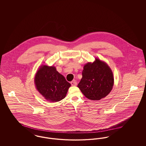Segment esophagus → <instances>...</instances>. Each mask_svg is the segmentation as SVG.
Instances as JSON below:
<instances>
[{
	"mask_svg": "<svg viewBox=\"0 0 146 146\" xmlns=\"http://www.w3.org/2000/svg\"><path fill=\"white\" fill-rule=\"evenodd\" d=\"M70 84H71V85H72V86H76V85H77V83H76L75 80H73V81L71 82Z\"/></svg>",
	"mask_w": 146,
	"mask_h": 146,
	"instance_id": "34e87169",
	"label": "esophagus"
}]
</instances>
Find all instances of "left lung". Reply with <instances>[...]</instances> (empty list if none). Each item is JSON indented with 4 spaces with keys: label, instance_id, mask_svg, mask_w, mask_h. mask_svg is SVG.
<instances>
[{
    "label": "left lung",
    "instance_id": "1",
    "mask_svg": "<svg viewBox=\"0 0 146 146\" xmlns=\"http://www.w3.org/2000/svg\"><path fill=\"white\" fill-rule=\"evenodd\" d=\"M82 78L78 87L88 99L98 101L107 96L114 85L113 74L106 63L96 58L84 66Z\"/></svg>",
    "mask_w": 146,
    "mask_h": 146
}]
</instances>
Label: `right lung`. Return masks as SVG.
<instances>
[{
  "label": "right lung",
  "mask_w": 146,
  "mask_h": 146,
  "mask_svg": "<svg viewBox=\"0 0 146 146\" xmlns=\"http://www.w3.org/2000/svg\"><path fill=\"white\" fill-rule=\"evenodd\" d=\"M36 90L49 102H58L66 97L69 83L57 70L55 66L42 65L35 76Z\"/></svg>",
  "instance_id": "1"
}]
</instances>
